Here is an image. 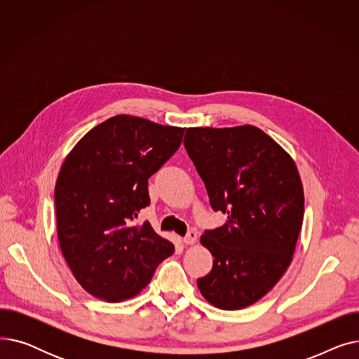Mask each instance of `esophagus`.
<instances>
[{"instance_id":"obj_1","label":"esophagus","mask_w":359,"mask_h":359,"mask_svg":"<svg viewBox=\"0 0 359 359\" xmlns=\"http://www.w3.org/2000/svg\"><path fill=\"white\" fill-rule=\"evenodd\" d=\"M196 240H198V234H196V231H194V230L187 233V234L182 238V241H183L184 244H189V246H191V244H195Z\"/></svg>"}]
</instances>
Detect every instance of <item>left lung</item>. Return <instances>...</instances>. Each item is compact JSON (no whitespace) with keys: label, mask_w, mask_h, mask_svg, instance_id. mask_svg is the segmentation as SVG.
<instances>
[{"label":"left lung","mask_w":359,"mask_h":359,"mask_svg":"<svg viewBox=\"0 0 359 359\" xmlns=\"http://www.w3.org/2000/svg\"><path fill=\"white\" fill-rule=\"evenodd\" d=\"M183 144L212 210L227 214V222L201 237L214 265L196 280L198 288L217 309L249 307L292 262L304 218L295 161L253 125L187 128Z\"/></svg>","instance_id":"left-lung-1"}]
</instances>
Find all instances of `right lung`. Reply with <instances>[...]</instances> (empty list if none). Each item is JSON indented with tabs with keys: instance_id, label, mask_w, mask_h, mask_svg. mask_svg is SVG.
I'll return each instance as SVG.
<instances>
[{
	"instance_id": "obj_1",
	"label": "right lung",
	"mask_w": 359,
	"mask_h": 359,
	"mask_svg": "<svg viewBox=\"0 0 359 359\" xmlns=\"http://www.w3.org/2000/svg\"><path fill=\"white\" fill-rule=\"evenodd\" d=\"M184 128L118 115L75 144L55 184L56 231L62 256L93 297L121 303L148 285L175 244L148 221V179L182 144Z\"/></svg>"
}]
</instances>
